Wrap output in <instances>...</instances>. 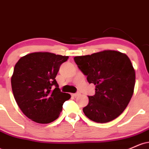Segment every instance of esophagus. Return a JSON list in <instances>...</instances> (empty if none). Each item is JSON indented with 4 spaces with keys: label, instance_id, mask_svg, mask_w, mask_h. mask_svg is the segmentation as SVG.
Returning <instances> with one entry per match:
<instances>
[{
    "label": "esophagus",
    "instance_id": "obj_1",
    "mask_svg": "<svg viewBox=\"0 0 149 149\" xmlns=\"http://www.w3.org/2000/svg\"><path fill=\"white\" fill-rule=\"evenodd\" d=\"M72 95L73 97H78V95H80V93H74V94H72Z\"/></svg>",
    "mask_w": 149,
    "mask_h": 149
}]
</instances>
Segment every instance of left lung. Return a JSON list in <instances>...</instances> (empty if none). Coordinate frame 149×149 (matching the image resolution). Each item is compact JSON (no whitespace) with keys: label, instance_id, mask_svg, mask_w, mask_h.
Returning <instances> with one entry per match:
<instances>
[{"label":"left lung","instance_id":"8db88e82","mask_svg":"<svg viewBox=\"0 0 149 149\" xmlns=\"http://www.w3.org/2000/svg\"><path fill=\"white\" fill-rule=\"evenodd\" d=\"M74 61L89 83L95 85V94L88 96L83 109L85 115L96 123H108L120 115L132 97L135 71L125 54L104 50L91 55L78 56Z\"/></svg>","mask_w":149,"mask_h":149}]
</instances>
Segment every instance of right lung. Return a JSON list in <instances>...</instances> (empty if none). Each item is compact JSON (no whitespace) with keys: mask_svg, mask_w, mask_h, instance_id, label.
<instances>
[{"mask_svg":"<svg viewBox=\"0 0 149 149\" xmlns=\"http://www.w3.org/2000/svg\"><path fill=\"white\" fill-rule=\"evenodd\" d=\"M68 56L33 52L19 59L11 78L12 90L23 113L38 123L58 118L65 101L71 95L60 91L55 78ZM54 85L56 88L52 89Z\"/></svg>","mask_w":149,"mask_h":149,"instance_id":"right-lung-1","label":"right lung"}]
</instances>
